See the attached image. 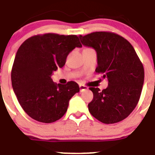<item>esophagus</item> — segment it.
<instances>
[{"label": "esophagus", "instance_id": "obj_1", "mask_svg": "<svg viewBox=\"0 0 155 155\" xmlns=\"http://www.w3.org/2000/svg\"><path fill=\"white\" fill-rule=\"evenodd\" d=\"M79 88H80V91H81V92H82V91H83L87 90V89L88 88V87H87L86 85H83V84H79Z\"/></svg>", "mask_w": 155, "mask_h": 155}]
</instances>
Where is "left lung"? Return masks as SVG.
<instances>
[{
	"mask_svg": "<svg viewBox=\"0 0 155 155\" xmlns=\"http://www.w3.org/2000/svg\"><path fill=\"white\" fill-rule=\"evenodd\" d=\"M84 46L97 51L96 73L107 79L108 86L101 91L90 87L94 98L88 104L93 117L113 124L128 117L137 105L144 82V68L132 45L118 34L95 32L79 35Z\"/></svg>",
	"mask_w": 155,
	"mask_h": 155,
	"instance_id": "1",
	"label": "left lung"
}]
</instances>
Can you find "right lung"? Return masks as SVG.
I'll list each match as a JSON object with an SVG mask.
<instances>
[{
	"instance_id": "1",
	"label": "right lung",
	"mask_w": 155,
	"mask_h": 155,
	"mask_svg": "<svg viewBox=\"0 0 155 155\" xmlns=\"http://www.w3.org/2000/svg\"><path fill=\"white\" fill-rule=\"evenodd\" d=\"M76 35L45 33L27 38L20 46L13 63L11 79L19 104L31 118L45 123L59 120L69 100L79 92L76 82L56 84L51 76L62 68L68 54L81 48Z\"/></svg>"
}]
</instances>
